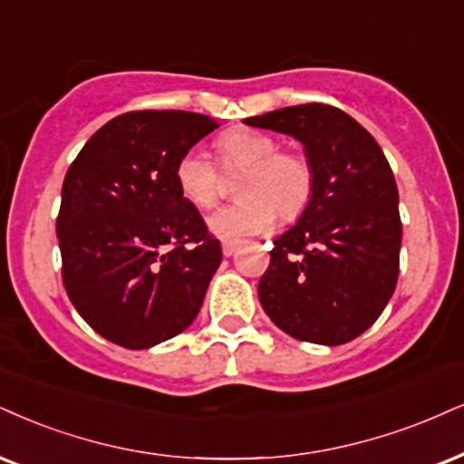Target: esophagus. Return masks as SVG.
<instances>
[{"mask_svg":"<svg viewBox=\"0 0 464 464\" xmlns=\"http://www.w3.org/2000/svg\"><path fill=\"white\" fill-rule=\"evenodd\" d=\"M221 249H223V256H226V258H230V256H234V251L238 249V243H232V241H223Z\"/></svg>","mask_w":464,"mask_h":464,"instance_id":"34e87169","label":"esophagus"}]
</instances>
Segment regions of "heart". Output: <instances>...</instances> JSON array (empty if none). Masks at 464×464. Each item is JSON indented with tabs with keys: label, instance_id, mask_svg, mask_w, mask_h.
<instances>
[{
	"label": "heart",
	"instance_id": "b5f03b06",
	"mask_svg": "<svg viewBox=\"0 0 464 464\" xmlns=\"http://www.w3.org/2000/svg\"><path fill=\"white\" fill-rule=\"evenodd\" d=\"M217 157L226 174H243L237 185L241 202L210 215L208 226L217 237L238 241L265 234L277 215L295 221L310 204L314 165L295 150H277L276 137L251 129H234L217 140ZM180 196L196 208H213L221 196V174L199 150L180 154L174 169Z\"/></svg>",
	"mask_w": 464,
	"mask_h": 464
}]
</instances>
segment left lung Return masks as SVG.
I'll return each mask as SVG.
<instances>
[{"mask_svg": "<svg viewBox=\"0 0 464 464\" xmlns=\"http://www.w3.org/2000/svg\"><path fill=\"white\" fill-rule=\"evenodd\" d=\"M299 140L314 193L299 221L273 241L258 284L268 318L312 344H346L374 324L398 282L402 223L393 171L357 120L323 102L245 118Z\"/></svg>", "mask_w": 464, "mask_h": 464, "instance_id": "left-lung-1", "label": "left lung"}]
</instances>
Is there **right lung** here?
<instances>
[{
    "instance_id": "right-lung-1",
    "label": "right lung",
    "mask_w": 464,
    "mask_h": 464,
    "mask_svg": "<svg viewBox=\"0 0 464 464\" xmlns=\"http://www.w3.org/2000/svg\"><path fill=\"white\" fill-rule=\"evenodd\" d=\"M219 124L193 111H129L90 137L62 185L57 238L74 310L141 351L185 331L221 265V245L174 169Z\"/></svg>"
}]
</instances>
